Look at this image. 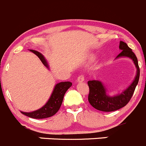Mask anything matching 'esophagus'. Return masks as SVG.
Returning <instances> with one entry per match:
<instances>
[{"label": "esophagus", "instance_id": "1", "mask_svg": "<svg viewBox=\"0 0 146 146\" xmlns=\"http://www.w3.org/2000/svg\"><path fill=\"white\" fill-rule=\"evenodd\" d=\"M85 80V77L83 75H80V76L78 77V79H77V81L78 82V83H80V82H83Z\"/></svg>", "mask_w": 146, "mask_h": 146}]
</instances>
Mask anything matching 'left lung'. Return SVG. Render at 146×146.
Instances as JSON below:
<instances>
[{"label":"left lung","mask_w":146,"mask_h":146,"mask_svg":"<svg viewBox=\"0 0 146 146\" xmlns=\"http://www.w3.org/2000/svg\"><path fill=\"white\" fill-rule=\"evenodd\" d=\"M119 48L121 52L117 56V58L128 57L132 59L137 68V74L132 84L126 90H124L121 94L113 97L106 95V88L100 81L94 80L88 81L89 87V103L93 108L103 112L115 111L126 106L132 98L139 80L140 68L135 53L123 41L120 42Z\"/></svg>","instance_id":"1"}]
</instances>
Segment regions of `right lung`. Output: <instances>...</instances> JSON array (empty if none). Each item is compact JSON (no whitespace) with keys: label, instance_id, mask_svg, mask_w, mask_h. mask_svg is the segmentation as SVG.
<instances>
[{"label":"right lung","instance_id":"right-lung-1","mask_svg":"<svg viewBox=\"0 0 146 146\" xmlns=\"http://www.w3.org/2000/svg\"><path fill=\"white\" fill-rule=\"evenodd\" d=\"M30 50L39 58V59L41 60V62L45 66H46V67L48 66L46 59H45V58L43 57V56L41 53L34 50ZM71 86L72 83L69 81L60 82V83H58L55 86L54 90H53V93H52L50 99H49L48 101L47 102V103L43 107L38 109L37 111H33V112H21V113L26 115V116L30 117V118H35V119H42V118H46L53 116L60 109L62 103H63L65 93H66L68 89Z\"/></svg>","mask_w":146,"mask_h":146}]
</instances>
